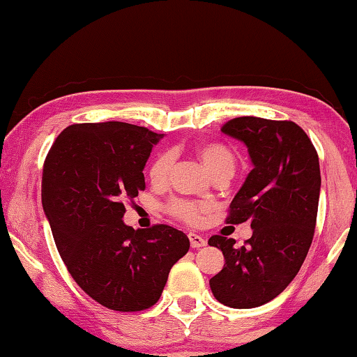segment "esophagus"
Masks as SVG:
<instances>
[{"mask_svg": "<svg viewBox=\"0 0 357 357\" xmlns=\"http://www.w3.org/2000/svg\"><path fill=\"white\" fill-rule=\"evenodd\" d=\"M187 236H189V241H190V245L193 247V249H198V247H203V245H206V239H204L203 236H200V234H197V233H189L187 234Z\"/></svg>", "mask_w": 357, "mask_h": 357, "instance_id": "obj_1", "label": "esophagus"}]
</instances>
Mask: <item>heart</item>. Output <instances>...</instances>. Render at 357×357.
Instances as JSON below:
<instances>
[{
    "label": "heart",
    "mask_w": 357,
    "mask_h": 357,
    "mask_svg": "<svg viewBox=\"0 0 357 357\" xmlns=\"http://www.w3.org/2000/svg\"><path fill=\"white\" fill-rule=\"evenodd\" d=\"M197 155L200 157L204 167L208 168L213 178L222 176H233L236 170V157L233 151L227 144L211 142L202 143L195 148ZM174 164V155L172 151H162V153L154 157V160L149 165V179L154 185H164L170 178L172 168ZM165 211L174 219H178L190 225H197L203 220V217L211 211V204L198 203L185 198H173V200L165 204Z\"/></svg>",
    "instance_id": "b5f03b06"
}]
</instances>
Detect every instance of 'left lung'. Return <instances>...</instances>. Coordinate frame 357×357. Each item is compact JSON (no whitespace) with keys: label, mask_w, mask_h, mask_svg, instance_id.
Returning <instances> with one entry per match:
<instances>
[{"label":"left lung","mask_w":357,"mask_h":357,"mask_svg":"<svg viewBox=\"0 0 357 357\" xmlns=\"http://www.w3.org/2000/svg\"><path fill=\"white\" fill-rule=\"evenodd\" d=\"M222 132L247 144L253 164L225 222L250 220L253 234L241 247L233 238H209L208 244L225 257L209 285L223 305L252 309L277 298L309 253L321 187L319 162L310 138L293 121L241 116L223 124Z\"/></svg>","instance_id":"1"}]
</instances>
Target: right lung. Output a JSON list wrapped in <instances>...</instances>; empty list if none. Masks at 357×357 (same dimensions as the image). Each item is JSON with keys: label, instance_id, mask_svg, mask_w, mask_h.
<instances>
[{"label": "right lung", "instance_id": "1", "mask_svg": "<svg viewBox=\"0 0 357 357\" xmlns=\"http://www.w3.org/2000/svg\"><path fill=\"white\" fill-rule=\"evenodd\" d=\"M164 134L140 126L72 124L58 135L42 172V206L56 249L89 298L116 312L159 301L189 238L164 223L124 225V202L144 190L143 168Z\"/></svg>", "mask_w": 357, "mask_h": 357}]
</instances>
